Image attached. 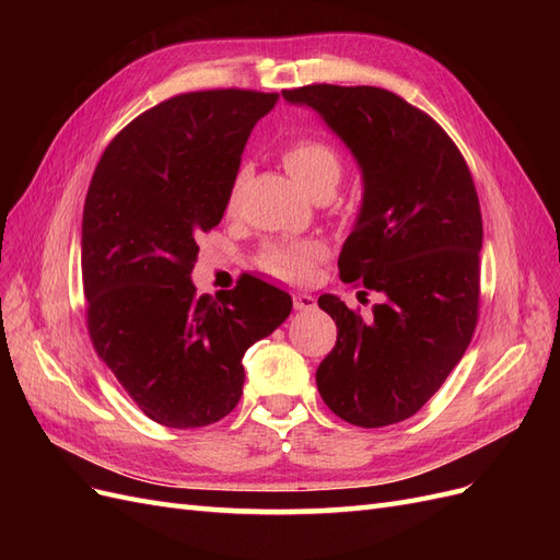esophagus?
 Segmentation results:
<instances>
[{
	"mask_svg": "<svg viewBox=\"0 0 560 560\" xmlns=\"http://www.w3.org/2000/svg\"><path fill=\"white\" fill-rule=\"evenodd\" d=\"M294 308L296 311H311L315 308V296L308 292H296L294 294Z\"/></svg>",
	"mask_w": 560,
	"mask_h": 560,
	"instance_id": "1",
	"label": "esophagus"
}]
</instances>
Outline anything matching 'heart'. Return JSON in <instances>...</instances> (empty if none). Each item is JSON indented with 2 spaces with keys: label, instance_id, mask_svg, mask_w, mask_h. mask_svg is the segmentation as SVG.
Instances as JSON below:
<instances>
[{
  "label": "heart",
  "instance_id": "1",
  "mask_svg": "<svg viewBox=\"0 0 560 560\" xmlns=\"http://www.w3.org/2000/svg\"><path fill=\"white\" fill-rule=\"evenodd\" d=\"M282 163L290 175L296 179V184L306 191L311 198L319 194H334L336 186L343 179V159L338 151L317 138H303L292 142L284 149ZM249 179V167L243 165L238 173H235L226 206L229 210H235L241 202L243 189ZM325 245L317 241H296V243H273L266 245L257 264L268 276L287 280V282H303L313 276V270L319 259H325Z\"/></svg>",
  "mask_w": 560,
  "mask_h": 560
}]
</instances>
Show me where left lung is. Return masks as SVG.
Masks as SVG:
<instances>
[{
    "mask_svg": "<svg viewBox=\"0 0 560 560\" xmlns=\"http://www.w3.org/2000/svg\"><path fill=\"white\" fill-rule=\"evenodd\" d=\"M282 97L315 109L358 161L362 206L338 270L383 296L366 322L334 294L317 299L338 329L319 397L350 425H393L442 387L477 327V189L444 128L395 93L315 83Z\"/></svg>",
    "mask_w": 560,
    "mask_h": 560,
    "instance_id": "left-lung-1",
    "label": "left lung"
}]
</instances>
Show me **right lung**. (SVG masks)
<instances>
[{"instance_id":"right-lung-1","label":"right lung","mask_w":560,"mask_h":560,"mask_svg":"<svg viewBox=\"0 0 560 560\" xmlns=\"http://www.w3.org/2000/svg\"><path fill=\"white\" fill-rule=\"evenodd\" d=\"M278 93L198 91L165 100L105 149L83 206L81 276L95 352L130 399L175 430L241 401L243 354L292 313V296L243 276L196 296L200 233L222 222L252 128Z\"/></svg>"}]
</instances>
